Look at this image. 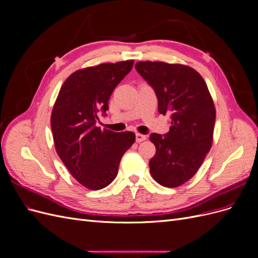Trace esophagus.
<instances>
[{
	"label": "esophagus",
	"mask_w": 258,
	"mask_h": 258,
	"mask_svg": "<svg viewBox=\"0 0 258 258\" xmlns=\"http://www.w3.org/2000/svg\"><path fill=\"white\" fill-rule=\"evenodd\" d=\"M145 140H146V136L141 135V134H136V141L138 143H141V142L145 141Z\"/></svg>",
	"instance_id": "esophagus-1"
}]
</instances>
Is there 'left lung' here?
<instances>
[{
  "instance_id": "obj_1",
  "label": "left lung",
  "mask_w": 258,
  "mask_h": 258,
  "mask_svg": "<svg viewBox=\"0 0 258 258\" xmlns=\"http://www.w3.org/2000/svg\"><path fill=\"white\" fill-rule=\"evenodd\" d=\"M136 70L154 89L158 112L171 118L169 132L150 137L156 146L151 174L165 187L181 186L196 174L212 146V97L201 75L187 66L141 61Z\"/></svg>"
}]
</instances>
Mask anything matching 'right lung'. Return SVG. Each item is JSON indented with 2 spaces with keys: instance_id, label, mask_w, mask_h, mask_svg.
<instances>
[{
  "instance_id": "obj_1",
  "label": "right lung",
  "mask_w": 258,
  "mask_h": 258,
  "mask_svg": "<svg viewBox=\"0 0 258 258\" xmlns=\"http://www.w3.org/2000/svg\"><path fill=\"white\" fill-rule=\"evenodd\" d=\"M132 67L134 60H127L79 70L62 85L53 105L50 124L57 154L88 189H102L114 181L122 155L136 141L134 132L97 126L113 90Z\"/></svg>"
}]
</instances>
